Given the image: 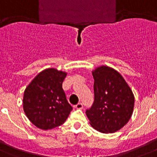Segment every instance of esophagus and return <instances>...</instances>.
<instances>
[{"instance_id":"esophagus-1","label":"esophagus","mask_w":157,"mask_h":157,"mask_svg":"<svg viewBox=\"0 0 157 157\" xmlns=\"http://www.w3.org/2000/svg\"><path fill=\"white\" fill-rule=\"evenodd\" d=\"M75 108H76V109H82L83 108V104L81 103H79L78 104H76L75 106Z\"/></svg>"}]
</instances>
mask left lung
Returning <instances> with one entry per match:
<instances>
[{"label": "left lung", "instance_id": "left-lung-1", "mask_svg": "<svg viewBox=\"0 0 157 157\" xmlns=\"http://www.w3.org/2000/svg\"><path fill=\"white\" fill-rule=\"evenodd\" d=\"M92 75L94 101L86 112L90 124L101 133L117 132L133 114L134 94L123 76L110 67H98Z\"/></svg>", "mask_w": 157, "mask_h": 157}]
</instances>
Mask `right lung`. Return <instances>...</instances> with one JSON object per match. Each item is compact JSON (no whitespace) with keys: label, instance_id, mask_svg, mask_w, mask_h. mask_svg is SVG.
I'll use <instances>...</instances> for the list:
<instances>
[{"label":"right lung","instance_id":"right-lung-1","mask_svg":"<svg viewBox=\"0 0 157 157\" xmlns=\"http://www.w3.org/2000/svg\"><path fill=\"white\" fill-rule=\"evenodd\" d=\"M66 76L65 71L45 69L24 90L23 111L29 121L39 129L47 130L61 125L72 110L62 87Z\"/></svg>","mask_w":157,"mask_h":157}]
</instances>
